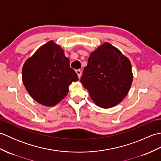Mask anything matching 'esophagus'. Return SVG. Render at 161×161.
I'll list each match as a JSON object with an SVG mask.
<instances>
[{"mask_svg":"<svg viewBox=\"0 0 161 161\" xmlns=\"http://www.w3.org/2000/svg\"><path fill=\"white\" fill-rule=\"evenodd\" d=\"M76 73L77 74V76L79 78H80L81 76V71L80 70H76Z\"/></svg>","mask_w":161,"mask_h":161,"instance_id":"esophagus-1","label":"esophagus"}]
</instances>
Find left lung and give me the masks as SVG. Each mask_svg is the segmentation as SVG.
<instances>
[{
    "label": "left lung",
    "mask_w": 161,
    "mask_h": 161,
    "mask_svg": "<svg viewBox=\"0 0 161 161\" xmlns=\"http://www.w3.org/2000/svg\"><path fill=\"white\" fill-rule=\"evenodd\" d=\"M132 81L130 60L108 42L91 53L81 78L91 100L103 108L120 103L128 94Z\"/></svg>",
    "instance_id": "8db88e82"
}]
</instances>
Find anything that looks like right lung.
<instances>
[{
  "instance_id": "obj_1",
  "label": "right lung",
  "mask_w": 161,
  "mask_h": 161,
  "mask_svg": "<svg viewBox=\"0 0 161 161\" xmlns=\"http://www.w3.org/2000/svg\"><path fill=\"white\" fill-rule=\"evenodd\" d=\"M22 80L34 100L51 107L66 96L69 86L78 80V77L61 47L50 41L25 61Z\"/></svg>"
}]
</instances>
